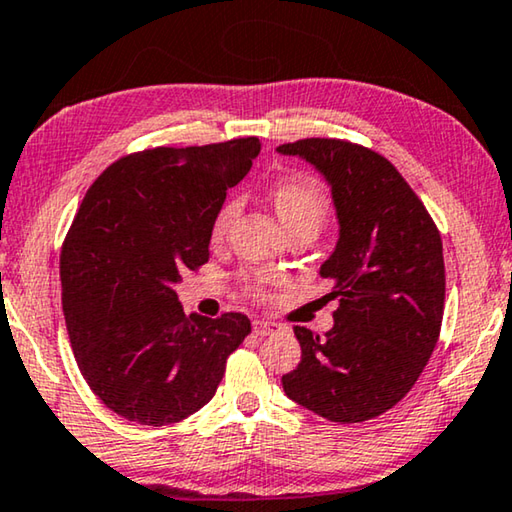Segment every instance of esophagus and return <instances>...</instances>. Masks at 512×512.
Returning <instances> with one entry per match:
<instances>
[{"label": "esophagus", "instance_id": "esophagus-1", "mask_svg": "<svg viewBox=\"0 0 512 512\" xmlns=\"http://www.w3.org/2000/svg\"><path fill=\"white\" fill-rule=\"evenodd\" d=\"M279 329H281V325H277V322H272V320H265V318L254 320V332L258 336H267L272 332H279Z\"/></svg>", "mask_w": 512, "mask_h": 512}]
</instances>
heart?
I'll use <instances>...</instances> for the list:
<instances>
[{
  "label": "heart",
  "mask_w": 512,
  "mask_h": 512,
  "mask_svg": "<svg viewBox=\"0 0 512 512\" xmlns=\"http://www.w3.org/2000/svg\"><path fill=\"white\" fill-rule=\"evenodd\" d=\"M272 201L286 229H293V226H313V229L320 231V226L329 217V194L320 180L313 176H293L281 180V183L274 185ZM238 212L240 199L238 196H229L219 206L215 219L210 224L212 242L224 240V235L229 233ZM249 288L254 295H263L267 290L265 274H251Z\"/></svg>",
  "instance_id": "1"
}]
</instances>
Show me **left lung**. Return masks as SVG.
<instances>
[{
  "instance_id": "left-lung-1",
  "label": "left lung",
  "mask_w": 512,
  "mask_h": 512,
  "mask_svg": "<svg viewBox=\"0 0 512 512\" xmlns=\"http://www.w3.org/2000/svg\"><path fill=\"white\" fill-rule=\"evenodd\" d=\"M313 164L332 187L338 242L320 267L338 297L325 336L295 327L302 361L281 377L297 405L336 423L391 410L435 350L444 316L442 235L398 169L343 139L277 148Z\"/></svg>"
}]
</instances>
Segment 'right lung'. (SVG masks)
<instances>
[{
  "label": "right lung",
  "mask_w": 512,
  "mask_h": 512,
  "mask_svg": "<svg viewBox=\"0 0 512 512\" xmlns=\"http://www.w3.org/2000/svg\"><path fill=\"white\" fill-rule=\"evenodd\" d=\"M261 153L258 137L125 155L89 187L61 247L70 348L91 391L141 426L215 396L251 332L242 313L185 316L176 283L210 258V224Z\"/></svg>",
  "instance_id": "right-lung-1"
}]
</instances>
